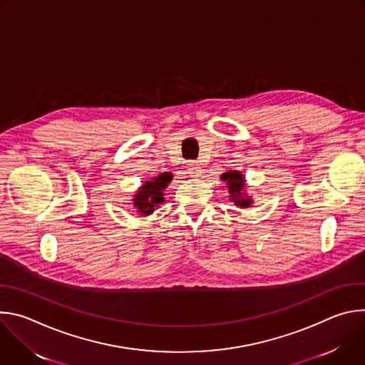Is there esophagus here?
Returning <instances> with one entry per match:
<instances>
[{"instance_id":"obj_1","label":"esophagus","mask_w":365,"mask_h":365,"mask_svg":"<svg viewBox=\"0 0 365 365\" xmlns=\"http://www.w3.org/2000/svg\"><path fill=\"white\" fill-rule=\"evenodd\" d=\"M187 172H189V175H190V176H199L202 170H200V166H199L196 162H190Z\"/></svg>"}]
</instances>
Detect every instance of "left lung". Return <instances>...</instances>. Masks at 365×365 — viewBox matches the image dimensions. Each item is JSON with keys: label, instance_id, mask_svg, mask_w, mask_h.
<instances>
[{"label": "left lung", "instance_id": "8db88e82", "mask_svg": "<svg viewBox=\"0 0 365 365\" xmlns=\"http://www.w3.org/2000/svg\"><path fill=\"white\" fill-rule=\"evenodd\" d=\"M221 179L224 182L228 183V189H230V193H231V197L235 205L244 207V206H250L252 203V200L250 197L245 196V193L242 192V187H244V176L240 173V172H227L221 176Z\"/></svg>", "mask_w": 365, "mask_h": 365}]
</instances>
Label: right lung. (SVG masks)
<instances>
[{
  "label": "right lung",
  "mask_w": 365,
  "mask_h": 365,
  "mask_svg": "<svg viewBox=\"0 0 365 365\" xmlns=\"http://www.w3.org/2000/svg\"><path fill=\"white\" fill-rule=\"evenodd\" d=\"M170 180V173H162L159 178H154V180L145 182L134 199V206L138 207V212L143 215L151 214L154 211V206H158L165 200L163 189L169 185Z\"/></svg>",
  "instance_id": "1"
}]
</instances>
